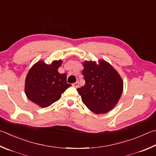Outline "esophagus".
Wrapping results in <instances>:
<instances>
[{"mask_svg": "<svg viewBox=\"0 0 156 156\" xmlns=\"http://www.w3.org/2000/svg\"><path fill=\"white\" fill-rule=\"evenodd\" d=\"M72 85L74 87H76V88H78L79 87V83H78V82H76V83H73Z\"/></svg>", "mask_w": 156, "mask_h": 156, "instance_id": "obj_1", "label": "esophagus"}]
</instances>
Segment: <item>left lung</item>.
Returning <instances> with one entry per match:
<instances>
[{
  "label": "left lung",
  "mask_w": 156,
  "mask_h": 156,
  "mask_svg": "<svg viewBox=\"0 0 156 156\" xmlns=\"http://www.w3.org/2000/svg\"><path fill=\"white\" fill-rule=\"evenodd\" d=\"M85 84L77 90L90 111L104 114L114 108L122 95L123 82L114 67L104 59L83 62Z\"/></svg>",
  "instance_id": "obj_1"
}]
</instances>
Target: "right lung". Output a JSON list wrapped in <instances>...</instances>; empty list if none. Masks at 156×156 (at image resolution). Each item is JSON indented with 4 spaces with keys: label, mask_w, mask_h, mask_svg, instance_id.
<instances>
[{
    "label": "right lung",
    "mask_w": 156,
    "mask_h": 156,
    "mask_svg": "<svg viewBox=\"0 0 156 156\" xmlns=\"http://www.w3.org/2000/svg\"><path fill=\"white\" fill-rule=\"evenodd\" d=\"M62 60L53 61L48 65L40 60L31 67L25 80L24 90L31 101L46 108L61 98V94L72 86L67 83L66 73H59Z\"/></svg>",
    "instance_id": "right-lung-1"
}]
</instances>
